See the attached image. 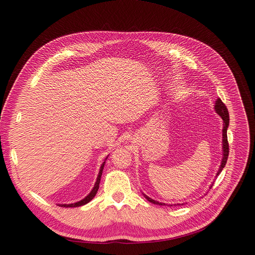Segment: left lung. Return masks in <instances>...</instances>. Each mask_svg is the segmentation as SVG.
I'll return each mask as SVG.
<instances>
[{"instance_id":"obj_1","label":"left lung","mask_w":255,"mask_h":255,"mask_svg":"<svg viewBox=\"0 0 255 255\" xmlns=\"http://www.w3.org/2000/svg\"><path fill=\"white\" fill-rule=\"evenodd\" d=\"M215 111L216 113L221 117V119L223 120V129H222V149H223V157H222V161H221V164H220V167L217 171V175L216 177L219 176V173L222 171V169L224 168L225 164H226V161H227V157H229V153H230V148H229V141H227V128H229V125H230V115H229V111H227L225 104L221 101L220 98H218L215 102ZM213 184L210 186V188H212ZM144 197L149 200V202L155 204V205H159V206H164L165 204L163 203H159L157 202V200H154L152 198H150L149 196H146L145 194H143ZM180 205V204H178ZM182 206L184 204H181ZM172 206V205H171ZM177 206V205H175Z\"/></svg>"}]
</instances>
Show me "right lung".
Wrapping results in <instances>:
<instances>
[{
  "mask_svg": "<svg viewBox=\"0 0 255 255\" xmlns=\"http://www.w3.org/2000/svg\"><path fill=\"white\" fill-rule=\"evenodd\" d=\"M107 158V157H106ZM105 158V159H106ZM104 164H105V161L102 163L101 167H100V170H99V173H98V177H97V181L95 183V185H94L92 191L82 200H79V202L77 203H74V204H69V205H59L60 207H64V208H75V207H80V206H84L86 204H88L89 202H91V200L94 198V196L96 195L98 189H99V184H100V180H101V176H102V170H103V167H104Z\"/></svg>",
  "mask_w": 255,
  "mask_h": 255,
  "instance_id": "1",
  "label": "right lung"
}]
</instances>
